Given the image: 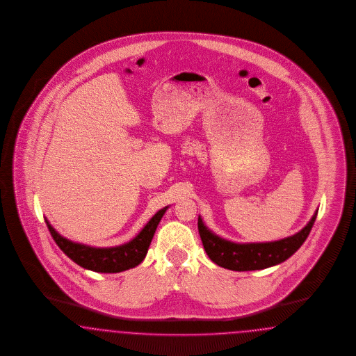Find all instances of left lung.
<instances>
[{
	"label": "left lung",
	"instance_id": "left-lung-1",
	"mask_svg": "<svg viewBox=\"0 0 356 356\" xmlns=\"http://www.w3.org/2000/svg\"><path fill=\"white\" fill-rule=\"evenodd\" d=\"M316 214L318 211L297 234L280 241L262 243H234L222 240L207 228L200 217L197 225L204 249L214 264L229 270H261L284 262L298 250L310 234Z\"/></svg>",
	"mask_w": 356,
	"mask_h": 356
}]
</instances>
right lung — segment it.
<instances>
[{
    "label": "right lung",
    "mask_w": 356,
    "mask_h": 356,
    "mask_svg": "<svg viewBox=\"0 0 356 356\" xmlns=\"http://www.w3.org/2000/svg\"><path fill=\"white\" fill-rule=\"evenodd\" d=\"M168 207L160 209L142 229V232L124 245L115 248H92L70 241L58 234L47 220L46 225L59 249L79 266L97 273H119L138 266L148 252L157 225Z\"/></svg>",
    "instance_id": "right-lung-1"
}]
</instances>
